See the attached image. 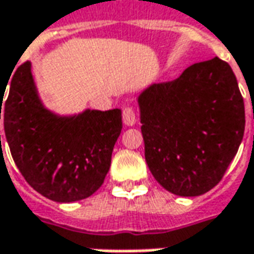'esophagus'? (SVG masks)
I'll list each match as a JSON object with an SVG mask.
<instances>
[{"label":"esophagus","mask_w":254,"mask_h":254,"mask_svg":"<svg viewBox=\"0 0 254 254\" xmlns=\"http://www.w3.org/2000/svg\"><path fill=\"white\" fill-rule=\"evenodd\" d=\"M123 122L127 126H132L137 122V114H135V110L132 109L131 106H126L124 110H123Z\"/></svg>","instance_id":"esophagus-1"}]
</instances>
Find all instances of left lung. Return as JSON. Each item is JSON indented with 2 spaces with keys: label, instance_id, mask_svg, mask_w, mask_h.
Wrapping results in <instances>:
<instances>
[{
  "label": "left lung",
  "instance_id": "1",
  "mask_svg": "<svg viewBox=\"0 0 254 254\" xmlns=\"http://www.w3.org/2000/svg\"><path fill=\"white\" fill-rule=\"evenodd\" d=\"M145 161L167 190L199 196L216 187L239 150L245 103L229 64H193L138 97Z\"/></svg>",
  "mask_w": 254,
  "mask_h": 254
}]
</instances>
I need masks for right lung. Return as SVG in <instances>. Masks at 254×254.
Here are the masks:
<instances>
[{
  "instance_id": "add662e5",
  "label": "right lung",
  "mask_w": 254,
  "mask_h": 254,
  "mask_svg": "<svg viewBox=\"0 0 254 254\" xmlns=\"http://www.w3.org/2000/svg\"><path fill=\"white\" fill-rule=\"evenodd\" d=\"M4 89L6 86L0 90V119L2 110L5 138L26 182L55 202L93 195L110 168L113 148L122 132V112L56 116L39 100L29 62L12 74L6 100Z\"/></svg>"
}]
</instances>
